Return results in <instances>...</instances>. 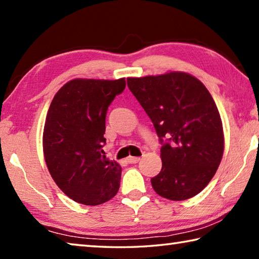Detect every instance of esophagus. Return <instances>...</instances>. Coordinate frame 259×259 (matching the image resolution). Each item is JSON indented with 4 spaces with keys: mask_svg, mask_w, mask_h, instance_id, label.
<instances>
[{
    "mask_svg": "<svg viewBox=\"0 0 259 259\" xmlns=\"http://www.w3.org/2000/svg\"><path fill=\"white\" fill-rule=\"evenodd\" d=\"M126 160H128L129 163H138V162L140 161V157H137V156H129Z\"/></svg>",
    "mask_w": 259,
    "mask_h": 259,
    "instance_id": "1",
    "label": "esophagus"
}]
</instances>
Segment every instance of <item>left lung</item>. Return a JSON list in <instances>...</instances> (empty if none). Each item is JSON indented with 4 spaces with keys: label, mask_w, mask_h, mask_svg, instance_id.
Returning a JSON list of instances; mask_svg holds the SVG:
<instances>
[{
    "label": "left lung",
    "mask_w": 259,
    "mask_h": 259,
    "mask_svg": "<svg viewBox=\"0 0 259 259\" xmlns=\"http://www.w3.org/2000/svg\"><path fill=\"white\" fill-rule=\"evenodd\" d=\"M126 82L162 144V169L151 179L154 191L172 201L199 194L224 153L222 119L208 89L183 72L128 77Z\"/></svg>",
    "instance_id": "1"
}]
</instances>
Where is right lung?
<instances>
[{"label": "right lung", "instance_id": "add662e5", "mask_svg": "<svg viewBox=\"0 0 259 259\" xmlns=\"http://www.w3.org/2000/svg\"><path fill=\"white\" fill-rule=\"evenodd\" d=\"M125 78H75L55 95L43 130V153L52 179L77 203L98 205L115 196L121 165L103 147L107 108Z\"/></svg>", "mask_w": 259, "mask_h": 259}]
</instances>
